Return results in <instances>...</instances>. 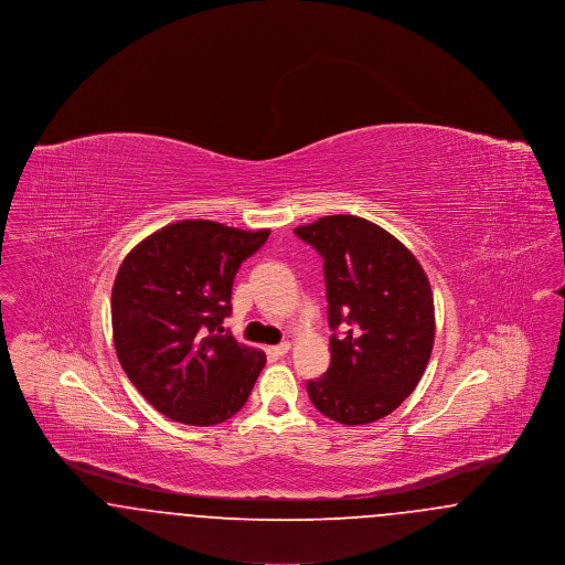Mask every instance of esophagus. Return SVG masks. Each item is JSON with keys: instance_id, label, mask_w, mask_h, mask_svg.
<instances>
[{"instance_id": "1", "label": "esophagus", "mask_w": 565, "mask_h": 565, "mask_svg": "<svg viewBox=\"0 0 565 565\" xmlns=\"http://www.w3.org/2000/svg\"><path fill=\"white\" fill-rule=\"evenodd\" d=\"M290 348H292V345L286 341V343H279V345L270 348V353H273V355H286V353L290 351Z\"/></svg>"}]
</instances>
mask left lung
<instances>
[{
    "instance_id": "left-lung-1",
    "label": "left lung",
    "mask_w": 565,
    "mask_h": 565,
    "mask_svg": "<svg viewBox=\"0 0 565 565\" xmlns=\"http://www.w3.org/2000/svg\"><path fill=\"white\" fill-rule=\"evenodd\" d=\"M295 233L323 258L328 326L334 332L330 369L307 383L309 398L339 424H373L413 394L428 366V275L394 235L358 215H326Z\"/></svg>"
}]
</instances>
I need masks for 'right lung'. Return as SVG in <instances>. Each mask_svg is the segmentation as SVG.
Returning <instances> with one entry per match:
<instances>
[{
	"label": "right lung",
	"mask_w": 565,
	"mask_h": 565,
	"mask_svg": "<svg viewBox=\"0 0 565 565\" xmlns=\"http://www.w3.org/2000/svg\"><path fill=\"white\" fill-rule=\"evenodd\" d=\"M212 220H182L137 243L111 288L118 360L139 394L164 417L215 426L247 403L267 364L222 328L233 281L269 239Z\"/></svg>",
	"instance_id": "right-lung-1"
}]
</instances>
